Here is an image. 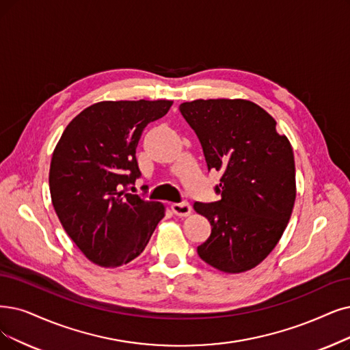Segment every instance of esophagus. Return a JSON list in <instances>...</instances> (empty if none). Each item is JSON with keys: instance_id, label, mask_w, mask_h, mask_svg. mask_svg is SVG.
Masks as SVG:
<instances>
[{"instance_id": "34e87169", "label": "esophagus", "mask_w": 350, "mask_h": 350, "mask_svg": "<svg viewBox=\"0 0 350 350\" xmlns=\"http://www.w3.org/2000/svg\"><path fill=\"white\" fill-rule=\"evenodd\" d=\"M171 208H172L174 214L178 215V217H188L191 214V211H192L191 205L188 202H185V201L184 202H174L171 205Z\"/></svg>"}]
</instances>
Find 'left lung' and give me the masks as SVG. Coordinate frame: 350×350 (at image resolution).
Returning a JSON list of instances; mask_svg holds the SVG:
<instances>
[{"label":"left lung","instance_id":"8db88e82","mask_svg":"<svg viewBox=\"0 0 350 350\" xmlns=\"http://www.w3.org/2000/svg\"><path fill=\"white\" fill-rule=\"evenodd\" d=\"M197 133L208 171H219L221 200L195 202L211 235L198 256L224 273L254 269L287 227L296 200L295 155L275 120L244 99L192 100L179 106Z\"/></svg>","mask_w":350,"mask_h":350}]
</instances>
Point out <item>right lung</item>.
<instances>
[{"mask_svg": "<svg viewBox=\"0 0 350 350\" xmlns=\"http://www.w3.org/2000/svg\"><path fill=\"white\" fill-rule=\"evenodd\" d=\"M172 100L99 102L67 124L53 152L50 193L63 228L92 262L128 264L145 250L165 206L128 192L141 176L136 146Z\"/></svg>", "mask_w": 350, "mask_h": 350, "instance_id": "obj_1", "label": "right lung"}]
</instances>
